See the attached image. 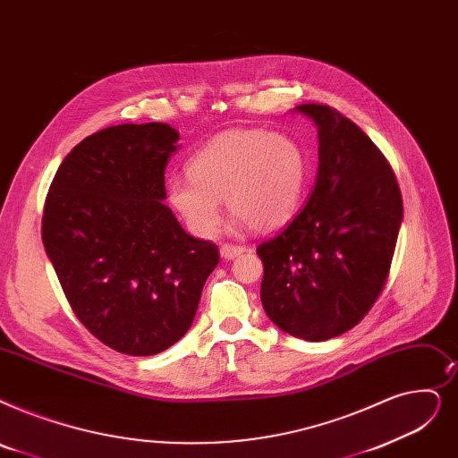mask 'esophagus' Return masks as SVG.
<instances>
[{
	"label": "esophagus",
	"mask_w": 458,
	"mask_h": 458,
	"mask_svg": "<svg viewBox=\"0 0 458 458\" xmlns=\"http://www.w3.org/2000/svg\"><path fill=\"white\" fill-rule=\"evenodd\" d=\"M242 252H245V247H240V245H223L221 247V256L225 258V260H232V258L240 256Z\"/></svg>",
	"instance_id": "1"
}]
</instances>
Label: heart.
<instances>
[{"label": "heart", "mask_w": 458, "mask_h": 458, "mask_svg": "<svg viewBox=\"0 0 458 458\" xmlns=\"http://www.w3.org/2000/svg\"><path fill=\"white\" fill-rule=\"evenodd\" d=\"M187 175L168 182L166 198L192 235H215L221 200L235 221L264 232L283 226L300 208L307 157L288 134L226 131L191 157Z\"/></svg>", "instance_id": "b5f03b06"}]
</instances>
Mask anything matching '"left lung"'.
Here are the masks:
<instances>
[{"instance_id": "obj_1", "label": "left lung", "mask_w": 458, "mask_h": 458, "mask_svg": "<svg viewBox=\"0 0 458 458\" xmlns=\"http://www.w3.org/2000/svg\"><path fill=\"white\" fill-rule=\"evenodd\" d=\"M318 127V177L307 206L271 240L260 297L269 320L320 343L360 324L389 276L403 223L399 183L370 138L326 105H300Z\"/></svg>"}]
</instances>
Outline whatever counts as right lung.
Masks as SVG:
<instances>
[{
  "label": "right lung",
  "instance_id": "1",
  "mask_svg": "<svg viewBox=\"0 0 458 458\" xmlns=\"http://www.w3.org/2000/svg\"><path fill=\"white\" fill-rule=\"evenodd\" d=\"M177 140L166 123L98 131L64 158L47 194L43 243L67 301L127 355L180 341L218 264L216 245L194 240L163 204Z\"/></svg>",
  "mask_w": 458,
  "mask_h": 458
}]
</instances>
